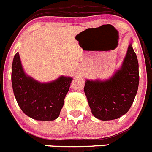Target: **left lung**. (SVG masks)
I'll use <instances>...</instances> for the list:
<instances>
[{"instance_id":"obj_1","label":"left lung","mask_w":152,"mask_h":152,"mask_svg":"<svg viewBox=\"0 0 152 152\" xmlns=\"http://www.w3.org/2000/svg\"><path fill=\"white\" fill-rule=\"evenodd\" d=\"M139 63L132 41L120 67L104 80L86 79L85 94L94 117L101 120L120 118L129 110L138 91Z\"/></svg>"}]
</instances>
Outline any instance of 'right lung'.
Returning a JSON list of instances; mask_svg holds the SVG:
<instances>
[{"mask_svg":"<svg viewBox=\"0 0 152 152\" xmlns=\"http://www.w3.org/2000/svg\"><path fill=\"white\" fill-rule=\"evenodd\" d=\"M73 78L61 76L41 83L27 75L17 52L12 64L11 81L18 105L25 114L36 120L48 121L59 117Z\"/></svg>","mask_w":152,"mask_h":152,"instance_id":"right-lung-1","label":"right lung"}]
</instances>
